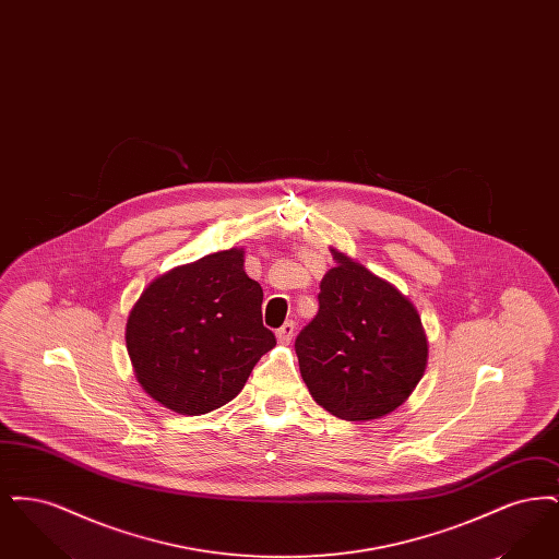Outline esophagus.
Segmentation results:
<instances>
[{
    "instance_id": "1",
    "label": "esophagus",
    "mask_w": 559,
    "mask_h": 559,
    "mask_svg": "<svg viewBox=\"0 0 559 559\" xmlns=\"http://www.w3.org/2000/svg\"><path fill=\"white\" fill-rule=\"evenodd\" d=\"M293 333H295V322L287 320V322L276 331V340H278L281 344H289L293 340Z\"/></svg>"
}]
</instances>
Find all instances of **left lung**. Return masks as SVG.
Returning <instances> with one entry per match:
<instances>
[{"label":"left lung","mask_w":559,"mask_h":559,"mask_svg":"<svg viewBox=\"0 0 559 559\" xmlns=\"http://www.w3.org/2000/svg\"><path fill=\"white\" fill-rule=\"evenodd\" d=\"M319 293V314L295 352L322 408L346 421L379 419L411 396L427 365V340L415 306L346 253L335 251Z\"/></svg>","instance_id":"left-lung-1"}]
</instances>
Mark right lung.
<instances>
[{"label":"right lung","instance_id":"add662e5","mask_svg":"<svg viewBox=\"0 0 559 559\" xmlns=\"http://www.w3.org/2000/svg\"><path fill=\"white\" fill-rule=\"evenodd\" d=\"M264 293L242 270V249L205 255L153 281L128 319V354L148 396L205 415L242 390L276 346L262 322Z\"/></svg>","mask_w":559,"mask_h":559}]
</instances>
